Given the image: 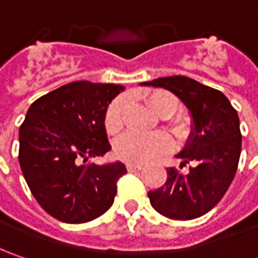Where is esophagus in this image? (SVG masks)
Returning a JSON list of instances; mask_svg holds the SVG:
<instances>
[{
    "label": "esophagus",
    "mask_w": 258,
    "mask_h": 258,
    "mask_svg": "<svg viewBox=\"0 0 258 258\" xmlns=\"http://www.w3.org/2000/svg\"><path fill=\"white\" fill-rule=\"evenodd\" d=\"M126 168H127V171L129 172H136V171H142V165H126Z\"/></svg>",
    "instance_id": "34e87169"
}]
</instances>
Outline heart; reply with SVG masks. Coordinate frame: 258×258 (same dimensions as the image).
Listing matches in <instances>:
<instances>
[{"label":"heart","instance_id":"1","mask_svg":"<svg viewBox=\"0 0 258 258\" xmlns=\"http://www.w3.org/2000/svg\"><path fill=\"white\" fill-rule=\"evenodd\" d=\"M149 106L155 113L162 117H171L178 112L179 102L178 99L166 92H158L149 97ZM126 109L124 99H116L109 106L104 126L107 134H117L123 127V116ZM171 146V141L165 134L141 135L135 132H127L120 136L114 144V154L116 156L127 164L142 165L154 161L155 158L164 155Z\"/></svg>","mask_w":258,"mask_h":258}]
</instances>
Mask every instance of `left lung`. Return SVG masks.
<instances>
[{
    "mask_svg": "<svg viewBox=\"0 0 258 258\" xmlns=\"http://www.w3.org/2000/svg\"><path fill=\"white\" fill-rule=\"evenodd\" d=\"M142 86L164 87L181 99L192 116V132L181 154V168H166L165 183L149 191L155 210L171 220H194L221 201L231 185L241 154L237 110L220 90L185 76L159 77Z\"/></svg>",
    "mask_w": 258,
    "mask_h": 258,
    "instance_id": "obj_1",
    "label": "left lung"
}]
</instances>
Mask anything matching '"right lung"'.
<instances>
[{
	"label": "right lung",
	"mask_w": 258,
	"mask_h": 258,
	"mask_svg": "<svg viewBox=\"0 0 258 258\" xmlns=\"http://www.w3.org/2000/svg\"><path fill=\"white\" fill-rule=\"evenodd\" d=\"M123 90L85 80L69 83L37 99L20 126L18 161L27 185L58 221L89 223L113 204L126 166L86 162L110 151L104 117Z\"/></svg>",
	"instance_id": "right-lung-1"
}]
</instances>
